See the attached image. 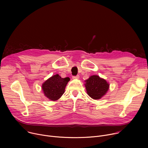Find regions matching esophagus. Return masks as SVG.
I'll use <instances>...</instances> for the list:
<instances>
[{
    "label": "esophagus",
    "instance_id": "1",
    "mask_svg": "<svg viewBox=\"0 0 148 148\" xmlns=\"http://www.w3.org/2000/svg\"><path fill=\"white\" fill-rule=\"evenodd\" d=\"M79 76L78 75H76V76H73V79H78V78H79Z\"/></svg>",
    "mask_w": 148,
    "mask_h": 148
}]
</instances>
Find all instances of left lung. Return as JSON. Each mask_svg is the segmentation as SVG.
Masks as SVG:
<instances>
[{"instance_id":"left-lung-1","label":"left lung","mask_w":148,"mask_h":148,"mask_svg":"<svg viewBox=\"0 0 148 148\" xmlns=\"http://www.w3.org/2000/svg\"><path fill=\"white\" fill-rule=\"evenodd\" d=\"M86 88L88 95L94 99H100L109 89V84L98 75H92L86 81Z\"/></svg>"}]
</instances>
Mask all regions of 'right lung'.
I'll return each instance as SVG.
<instances>
[{
    "label": "right lung",
    "instance_id": "1",
    "mask_svg": "<svg viewBox=\"0 0 148 148\" xmlns=\"http://www.w3.org/2000/svg\"><path fill=\"white\" fill-rule=\"evenodd\" d=\"M70 78H61L58 74L54 75L46 81L42 85V89L47 98L56 101L64 93L67 84Z\"/></svg>",
    "mask_w": 148,
    "mask_h": 148
}]
</instances>
